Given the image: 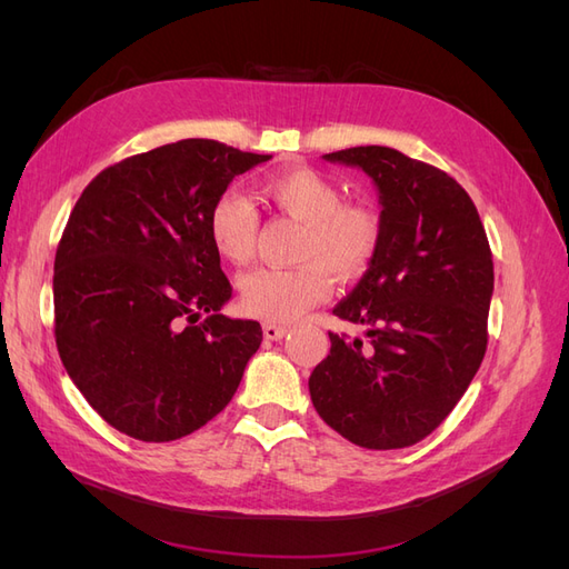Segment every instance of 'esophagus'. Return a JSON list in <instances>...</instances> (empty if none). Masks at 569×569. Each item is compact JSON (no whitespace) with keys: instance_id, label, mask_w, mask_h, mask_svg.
Masks as SVG:
<instances>
[{"instance_id":"esophagus-1","label":"esophagus","mask_w":569,"mask_h":569,"mask_svg":"<svg viewBox=\"0 0 569 569\" xmlns=\"http://www.w3.org/2000/svg\"><path fill=\"white\" fill-rule=\"evenodd\" d=\"M287 335V327L284 325H274V322H263V337L270 341H278Z\"/></svg>"}]
</instances>
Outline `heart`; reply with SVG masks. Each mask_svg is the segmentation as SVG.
I'll return each mask as SVG.
<instances>
[{"label":"heart","instance_id":"heart-1","mask_svg":"<svg viewBox=\"0 0 569 569\" xmlns=\"http://www.w3.org/2000/svg\"><path fill=\"white\" fill-rule=\"evenodd\" d=\"M261 194L301 222L297 266L256 268L239 280L242 308L268 322H289L311 311L339 282L358 280L380 253L385 220L370 201H343L341 187L313 168H287L261 182ZM209 239L226 261L242 266L253 256L258 213L237 189L222 192L209 211Z\"/></svg>","mask_w":569,"mask_h":569}]
</instances>
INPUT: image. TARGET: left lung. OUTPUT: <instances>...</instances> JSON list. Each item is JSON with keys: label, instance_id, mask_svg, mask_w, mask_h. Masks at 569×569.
Returning <instances> with one entry per match:
<instances>
[{"label": "left lung", "instance_id": "obj_1", "mask_svg": "<svg viewBox=\"0 0 569 569\" xmlns=\"http://www.w3.org/2000/svg\"><path fill=\"white\" fill-rule=\"evenodd\" d=\"M325 159L375 180L385 239L335 306L368 339L327 332L332 349L308 389L318 416L343 439L375 451L406 449L446 420L487 353L489 239L470 194L437 166L375 144Z\"/></svg>", "mask_w": 569, "mask_h": 569}]
</instances>
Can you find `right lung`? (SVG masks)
I'll list each match as a JSON object with an SVG mask.
<instances>
[{
    "mask_svg": "<svg viewBox=\"0 0 569 569\" xmlns=\"http://www.w3.org/2000/svg\"><path fill=\"white\" fill-rule=\"evenodd\" d=\"M268 159L180 140L82 189L54 258V337L66 372L118 432L192 435L242 382L263 330L220 313L232 287L206 220L234 176Z\"/></svg>",
    "mask_w": 569,
    "mask_h": 569,
    "instance_id": "right-lung-1",
    "label": "right lung"
}]
</instances>
